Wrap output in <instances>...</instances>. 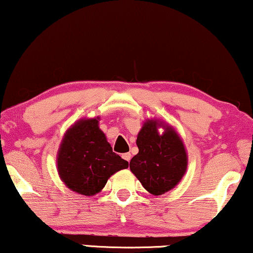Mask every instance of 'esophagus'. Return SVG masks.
<instances>
[{
    "label": "esophagus",
    "instance_id": "1",
    "mask_svg": "<svg viewBox=\"0 0 253 253\" xmlns=\"http://www.w3.org/2000/svg\"><path fill=\"white\" fill-rule=\"evenodd\" d=\"M130 158H132V155H130V153H125V154H123V159L126 160L127 162L130 161Z\"/></svg>",
    "mask_w": 253,
    "mask_h": 253
}]
</instances>
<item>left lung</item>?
<instances>
[{
    "label": "left lung",
    "mask_w": 253,
    "mask_h": 253,
    "mask_svg": "<svg viewBox=\"0 0 253 253\" xmlns=\"http://www.w3.org/2000/svg\"><path fill=\"white\" fill-rule=\"evenodd\" d=\"M165 130L158 133V127ZM139 153L130 160V171L152 195H164L185 174L188 156L176 130L162 121L148 119L137 134Z\"/></svg>",
    "instance_id": "left-lung-1"
}]
</instances>
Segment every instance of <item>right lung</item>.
I'll list each match as a JSON object with an SVG mask.
<instances>
[{"label":"right lung","mask_w":253,"mask_h":253,"mask_svg":"<svg viewBox=\"0 0 253 253\" xmlns=\"http://www.w3.org/2000/svg\"><path fill=\"white\" fill-rule=\"evenodd\" d=\"M98 120L81 119L72 125L57 154L60 180L69 189L85 196L99 193L114 172L128 168V162L112 150Z\"/></svg>","instance_id":"obj_1"}]
</instances>
